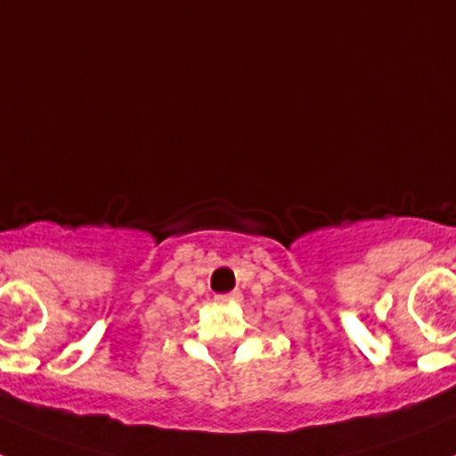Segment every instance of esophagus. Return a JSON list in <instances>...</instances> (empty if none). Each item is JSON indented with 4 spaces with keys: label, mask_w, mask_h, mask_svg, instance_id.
I'll return each mask as SVG.
<instances>
[{
    "label": "esophagus",
    "mask_w": 456,
    "mask_h": 456,
    "mask_svg": "<svg viewBox=\"0 0 456 456\" xmlns=\"http://www.w3.org/2000/svg\"><path fill=\"white\" fill-rule=\"evenodd\" d=\"M240 299V292H228V294H216V301L219 304H231V301Z\"/></svg>",
    "instance_id": "esophagus-1"
}]
</instances>
